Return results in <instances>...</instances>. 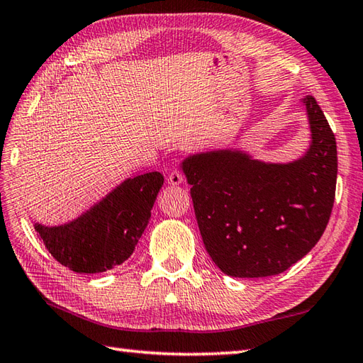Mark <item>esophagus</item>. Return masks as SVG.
<instances>
[{"label": "esophagus", "instance_id": "esophagus-1", "mask_svg": "<svg viewBox=\"0 0 363 363\" xmlns=\"http://www.w3.org/2000/svg\"><path fill=\"white\" fill-rule=\"evenodd\" d=\"M184 182V177L180 171H177V169H174V171L169 172L167 175V183L171 184V186H177V184H182Z\"/></svg>", "mask_w": 363, "mask_h": 363}]
</instances>
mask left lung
Returning a JSON list of instances; mask_svg holds the SVG:
<instances>
[{
	"instance_id": "obj_1",
	"label": "left lung",
	"mask_w": 363,
	"mask_h": 363,
	"mask_svg": "<svg viewBox=\"0 0 363 363\" xmlns=\"http://www.w3.org/2000/svg\"><path fill=\"white\" fill-rule=\"evenodd\" d=\"M303 102L312 144L294 163H262L239 150L183 161L206 252L230 277L283 273L325 233L335 199V135L315 98Z\"/></svg>"
}]
</instances>
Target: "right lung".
Returning <instances> with one entry per match:
<instances>
[{
    "label": "right lung",
    "instance_id": "right-lung-1",
    "mask_svg": "<svg viewBox=\"0 0 363 363\" xmlns=\"http://www.w3.org/2000/svg\"><path fill=\"white\" fill-rule=\"evenodd\" d=\"M163 182L160 172L127 179L76 220L60 227L35 223V231L54 259L69 270L107 272L133 253Z\"/></svg>",
    "mask_w": 363,
    "mask_h": 363
}]
</instances>
